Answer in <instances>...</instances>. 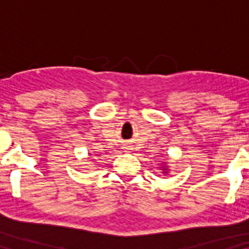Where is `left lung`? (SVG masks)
Instances as JSON below:
<instances>
[{"instance_id": "1", "label": "left lung", "mask_w": 249, "mask_h": 249, "mask_svg": "<svg viewBox=\"0 0 249 249\" xmlns=\"http://www.w3.org/2000/svg\"><path fill=\"white\" fill-rule=\"evenodd\" d=\"M162 170H164V171H166V168H165V167H162Z\"/></svg>"}]
</instances>
